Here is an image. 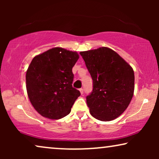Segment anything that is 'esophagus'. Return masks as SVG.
Returning a JSON list of instances; mask_svg holds the SVG:
<instances>
[{
  "instance_id": "34e87169",
  "label": "esophagus",
  "mask_w": 159,
  "mask_h": 159,
  "mask_svg": "<svg viewBox=\"0 0 159 159\" xmlns=\"http://www.w3.org/2000/svg\"><path fill=\"white\" fill-rule=\"evenodd\" d=\"M80 93H81L82 95H83V93H84L83 89H82V88H80Z\"/></svg>"
}]
</instances>
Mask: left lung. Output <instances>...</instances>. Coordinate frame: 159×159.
Returning a JSON list of instances; mask_svg holds the SVG:
<instances>
[{
  "mask_svg": "<svg viewBox=\"0 0 159 159\" xmlns=\"http://www.w3.org/2000/svg\"><path fill=\"white\" fill-rule=\"evenodd\" d=\"M80 53L93 79V91L86 98L90 114L101 121L114 120L127 109L133 96V69L108 48Z\"/></svg>",
  "mask_w": 159,
  "mask_h": 159,
  "instance_id": "left-lung-1",
  "label": "left lung"
}]
</instances>
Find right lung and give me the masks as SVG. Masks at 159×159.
<instances>
[{
	"instance_id": "add662e5",
	"label": "right lung",
	"mask_w": 159,
	"mask_h": 159,
	"mask_svg": "<svg viewBox=\"0 0 159 159\" xmlns=\"http://www.w3.org/2000/svg\"><path fill=\"white\" fill-rule=\"evenodd\" d=\"M77 52L53 48L34 56L26 73L27 95L37 111L59 119L71 111L80 92L72 87Z\"/></svg>"
}]
</instances>
